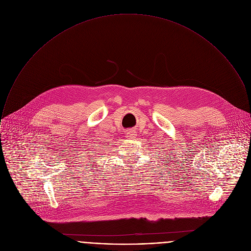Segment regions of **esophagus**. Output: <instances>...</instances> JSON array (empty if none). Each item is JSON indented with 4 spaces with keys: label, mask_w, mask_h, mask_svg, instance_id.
Returning <instances> with one entry per match:
<instances>
[{
    "label": "esophagus",
    "mask_w": 251,
    "mask_h": 251,
    "mask_svg": "<svg viewBox=\"0 0 251 251\" xmlns=\"http://www.w3.org/2000/svg\"><path fill=\"white\" fill-rule=\"evenodd\" d=\"M126 135L128 139H131V138H134L136 136V132L135 130H132V129H129V130H126Z\"/></svg>",
    "instance_id": "34e87169"
}]
</instances>
